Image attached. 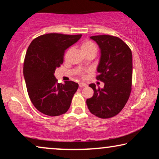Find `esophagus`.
<instances>
[{"mask_svg": "<svg viewBox=\"0 0 159 159\" xmlns=\"http://www.w3.org/2000/svg\"><path fill=\"white\" fill-rule=\"evenodd\" d=\"M79 86L80 88H84V87H87L88 85H87L86 83H84V82H80Z\"/></svg>", "mask_w": 159, "mask_h": 159, "instance_id": "esophagus-1", "label": "esophagus"}]
</instances>
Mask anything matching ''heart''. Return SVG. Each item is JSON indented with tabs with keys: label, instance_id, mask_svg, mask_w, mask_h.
I'll return each mask as SVG.
<instances>
[{
	"label": "heart",
	"instance_id": "heart-1",
	"mask_svg": "<svg viewBox=\"0 0 159 159\" xmlns=\"http://www.w3.org/2000/svg\"><path fill=\"white\" fill-rule=\"evenodd\" d=\"M80 48H81V51L84 55L88 53H94L95 55L97 53L98 50V45L93 41L90 40L83 41L81 43V45H80ZM80 75H81L82 77H84L83 74L81 73Z\"/></svg>",
	"mask_w": 159,
	"mask_h": 159
}]
</instances>
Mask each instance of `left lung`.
<instances>
[{"instance_id":"1","label":"left lung","mask_w":159,"mask_h":159,"mask_svg":"<svg viewBox=\"0 0 159 159\" xmlns=\"http://www.w3.org/2000/svg\"><path fill=\"white\" fill-rule=\"evenodd\" d=\"M101 49L96 79L104 82L103 88L89 86L94 94L86 103L90 111L99 118L116 116L123 109L132 90L131 49L120 38L108 34L90 37Z\"/></svg>"}]
</instances>
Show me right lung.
Segmentation results:
<instances>
[{"instance_id": "add662e5", "label": "right lung", "mask_w": 159, "mask_h": 159, "mask_svg": "<svg viewBox=\"0 0 159 159\" xmlns=\"http://www.w3.org/2000/svg\"><path fill=\"white\" fill-rule=\"evenodd\" d=\"M81 37L82 34H45L34 39L28 47L24 77L32 104L43 114L57 116L70 107L79 84L73 81L58 83L54 73L64 62L65 51Z\"/></svg>"}]
</instances>
